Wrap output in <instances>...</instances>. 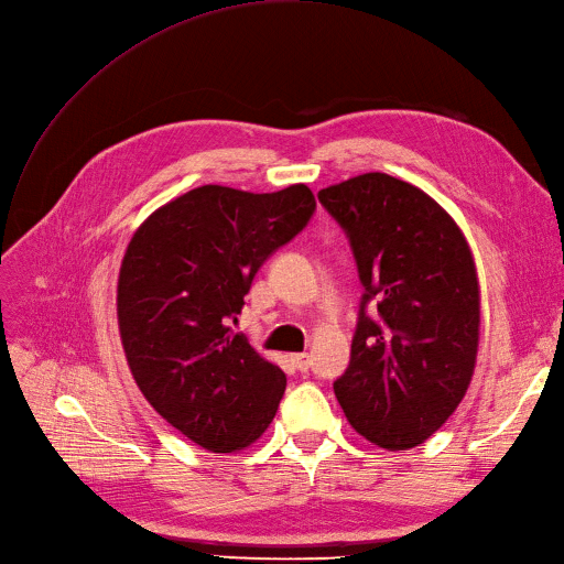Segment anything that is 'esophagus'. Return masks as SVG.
Masks as SVG:
<instances>
[{
	"instance_id": "obj_1",
	"label": "esophagus",
	"mask_w": 564,
	"mask_h": 564,
	"mask_svg": "<svg viewBox=\"0 0 564 564\" xmlns=\"http://www.w3.org/2000/svg\"><path fill=\"white\" fill-rule=\"evenodd\" d=\"M291 360H294V366L301 370V372H307L310 370V366H312V358H310V354H294L291 356Z\"/></svg>"
}]
</instances>
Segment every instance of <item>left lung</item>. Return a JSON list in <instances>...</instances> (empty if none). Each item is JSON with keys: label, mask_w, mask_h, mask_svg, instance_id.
Here are the masks:
<instances>
[{"label": "left lung", "mask_w": 564, "mask_h": 564, "mask_svg": "<svg viewBox=\"0 0 564 564\" xmlns=\"http://www.w3.org/2000/svg\"><path fill=\"white\" fill-rule=\"evenodd\" d=\"M317 198L345 231L366 289L335 398L372 444L412 448L454 414L475 372V261L456 221L387 173L351 177Z\"/></svg>", "instance_id": "1"}]
</instances>
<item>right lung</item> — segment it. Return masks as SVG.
<instances>
[{"mask_svg": "<svg viewBox=\"0 0 564 564\" xmlns=\"http://www.w3.org/2000/svg\"><path fill=\"white\" fill-rule=\"evenodd\" d=\"M314 210L305 185H204L152 213L127 247L118 322L131 375L156 414L208 452L252 444L278 412L286 375L234 324L259 268Z\"/></svg>", "mask_w": 564, "mask_h": 564, "instance_id": "add662e5", "label": "right lung"}]
</instances>
